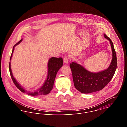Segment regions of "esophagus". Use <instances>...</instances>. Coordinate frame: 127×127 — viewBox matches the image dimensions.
I'll return each instance as SVG.
<instances>
[{"label": "esophagus", "instance_id": "obj_1", "mask_svg": "<svg viewBox=\"0 0 127 127\" xmlns=\"http://www.w3.org/2000/svg\"><path fill=\"white\" fill-rule=\"evenodd\" d=\"M68 59H69V58L67 56H66L64 58V62L65 64H68Z\"/></svg>", "mask_w": 127, "mask_h": 127}]
</instances>
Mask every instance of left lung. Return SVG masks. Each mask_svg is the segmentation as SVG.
I'll list each match as a JSON object with an SVG mask.
<instances>
[{
	"instance_id": "8db88e82",
	"label": "left lung",
	"mask_w": 127,
	"mask_h": 127,
	"mask_svg": "<svg viewBox=\"0 0 127 127\" xmlns=\"http://www.w3.org/2000/svg\"><path fill=\"white\" fill-rule=\"evenodd\" d=\"M104 36L109 40L112 51V59L107 69L100 72L92 73L75 62L70 64L74 85L82 93H90L102 90L109 84L116 69L117 58L113 43L106 34Z\"/></svg>"
}]
</instances>
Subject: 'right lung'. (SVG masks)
<instances>
[{"mask_svg": "<svg viewBox=\"0 0 127 127\" xmlns=\"http://www.w3.org/2000/svg\"><path fill=\"white\" fill-rule=\"evenodd\" d=\"M21 41H22V39L20 40L17 43H16L14 46L12 53L10 57V60L11 59L13 51L14 50L15 46L19 44ZM63 58L61 57L60 58L52 57L51 59H50L48 63V70L47 78L46 80L43 85L41 88L37 89L36 91H28L25 90L17 82L16 80L14 78V77L13 76L12 72L11 69L10 62L9 63V71H10V75L13 83H14L16 87L19 91L31 96H38L42 95H46L49 93V92L52 90L56 74L58 72V70H59V69L63 66Z\"/></svg>", "mask_w": 127, "mask_h": 127, "instance_id": "1", "label": "right lung"}]
</instances>
